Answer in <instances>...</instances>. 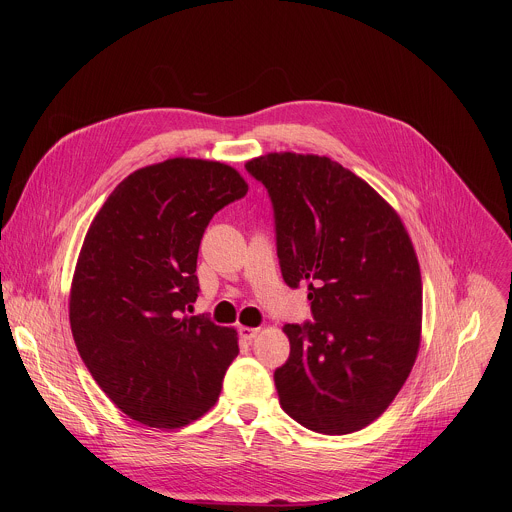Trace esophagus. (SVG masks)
<instances>
[{
	"label": "esophagus",
	"mask_w": 512,
	"mask_h": 512,
	"mask_svg": "<svg viewBox=\"0 0 512 512\" xmlns=\"http://www.w3.org/2000/svg\"><path fill=\"white\" fill-rule=\"evenodd\" d=\"M257 334H259V328H249V326H241V328H239V336H241L243 340H247V342L255 340Z\"/></svg>",
	"instance_id": "esophagus-1"
}]
</instances>
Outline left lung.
<instances>
[{
    "instance_id": "8db88e82",
    "label": "left lung",
    "mask_w": 512,
    "mask_h": 512,
    "mask_svg": "<svg viewBox=\"0 0 512 512\" xmlns=\"http://www.w3.org/2000/svg\"><path fill=\"white\" fill-rule=\"evenodd\" d=\"M271 198L289 287H308L314 322L285 324L273 375L283 411L344 435L373 423L407 381L421 340V273L393 206L326 156L267 154L245 164Z\"/></svg>"
}]
</instances>
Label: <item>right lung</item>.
<instances>
[{"instance_id": "1", "label": "right lung", "mask_w": 512, "mask_h": 512, "mask_svg": "<svg viewBox=\"0 0 512 512\" xmlns=\"http://www.w3.org/2000/svg\"><path fill=\"white\" fill-rule=\"evenodd\" d=\"M247 190L227 164L172 158L129 174L87 231L70 287L72 338L103 393L143 425H188L221 395L237 332L186 310L210 218Z\"/></svg>"}]
</instances>
